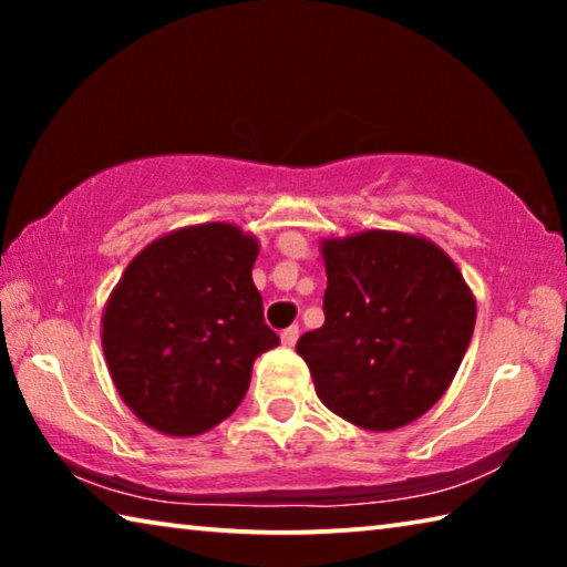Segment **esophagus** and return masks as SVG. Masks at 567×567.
<instances>
[{
	"label": "esophagus",
	"instance_id": "1",
	"mask_svg": "<svg viewBox=\"0 0 567 567\" xmlns=\"http://www.w3.org/2000/svg\"><path fill=\"white\" fill-rule=\"evenodd\" d=\"M297 338H300V328H297V324L282 330V344H287V348H292V344L297 342Z\"/></svg>",
	"mask_w": 567,
	"mask_h": 567
}]
</instances>
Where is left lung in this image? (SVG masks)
<instances>
[{"instance_id":"obj_1","label":"left lung","mask_w":567,"mask_h":567,"mask_svg":"<svg viewBox=\"0 0 567 567\" xmlns=\"http://www.w3.org/2000/svg\"><path fill=\"white\" fill-rule=\"evenodd\" d=\"M324 324L297 340L318 398L364 430H395L445 395L475 330V297L427 239L370 229L322 243Z\"/></svg>"}]
</instances>
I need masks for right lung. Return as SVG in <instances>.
Returning <instances> with one entry per match:
<instances>
[{
    "label": "right lung",
    "mask_w": 567,
    "mask_h": 567,
    "mask_svg": "<svg viewBox=\"0 0 567 567\" xmlns=\"http://www.w3.org/2000/svg\"><path fill=\"white\" fill-rule=\"evenodd\" d=\"M257 239L225 223L185 227L134 257L102 318L110 375L127 408L189 437L233 415L262 352L280 344L252 282Z\"/></svg>",
    "instance_id": "add662e5"
}]
</instances>
